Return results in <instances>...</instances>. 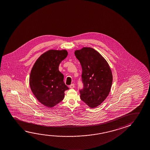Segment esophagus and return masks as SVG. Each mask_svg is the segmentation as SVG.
<instances>
[{
  "instance_id": "obj_1",
  "label": "esophagus",
  "mask_w": 150,
  "mask_h": 150,
  "mask_svg": "<svg viewBox=\"0 0 150 150\" xmlns=\"http://www.w3.org/2000/svg\"><path fill=\"white\" fill-rule=\"evenodd\" d=\"M74 87H75V85H74V83H72L69 86V88H74Z\"/></svg>"
}]
</instances>
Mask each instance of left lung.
Segmentation results:
<instances>
[{"label":"left lung","mask_w":150,"mask_h":150,"mask_svg":"<svg viewBox=\"0 0 150 150\" xmlns=\"http://www.w3.org/2000/svg\"><path fill=\"white\" fill-rule=\"evenodd\" d=\"M82 67L84 88L81 98L91 108L99 106L110 91L112 74L105 59L91 47H83L74 52Z\"/></svg>","instance_id":"obj_1"}]
</instances>
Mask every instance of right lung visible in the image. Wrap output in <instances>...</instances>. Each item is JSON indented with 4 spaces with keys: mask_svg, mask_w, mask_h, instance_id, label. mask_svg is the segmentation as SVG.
I'll return each mask as SVG.
<instances>
[{
    "mask_svg": "<svg viewBox=\"0 0 150 150\" xmlns=\"http://www.w3.org/2000/svg\"><path fill=\"white\" fill-rule=\"evenodd\" d=\"M68 55L67 50H49L41 54L32 67L30 87L37 100L43 105L53 108L60 103L69 89L59 71L61 62Z\"/></svg>",
    "mask_w": 150,
    "mask_h": 150,
    "instance_id": "add662e5",
    "label": "right lung"
}]
</instances>
